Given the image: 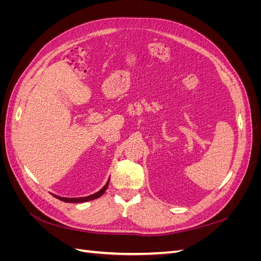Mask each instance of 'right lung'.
<instances>
[{"label": "right lung", "instance_id": "add662e5", "mask_svg": "<svg viewBox=\"0 0 261 261\" xmlns=\"http://www.w3.org/2000/svg\"><path fill=\"white\" fill-rule=\"evenodd\" d=\"M109 181H110V178L108 179V181H107V184L102 187L99 192H97V193H94V194H92V195H89V196H87V197H81V198H67V197H61V196H58V195H53L55 198H58V199H60V200H62V201H64V202H70V203H81V202H86V201H90V200H93V199H97V198H99V197H101L102 195H103L105 193H106V191H107V188H108V186H109Z\"/></svg>", "mask_w": 261, "mask_h": 261}]
</instances>
